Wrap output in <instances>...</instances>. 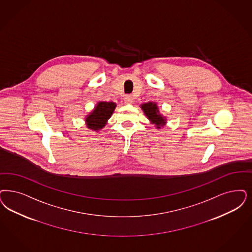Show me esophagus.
Masks as SVG:
<instances>
[{
    "label": "esophagus",
    "instance_id": "1",
    "mask_svg": "<svg viewBox=\"0 0 252 252\" xmlns=\"http://www.w3.org/2000/svg\"><path fill=\"white\" fill-rule=\"evenodd\" d=\"M124 101H125L126 104H131V103L133 102V97H132V95H126V96L124 97Z\"/></svg>",
    "mask_w": 252,
    "mask_h": 252
}]
</instances>
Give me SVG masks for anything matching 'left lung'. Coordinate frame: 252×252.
<instances>
[{"mask_svg":"<svg viewBox=\"0 0 252 252\" xmlns=\"http://www.w3.org/2000/svg\"><path fill=\"white\" fill-rule=\"evenodd\" d=\"M142 112L152 125H155L157 129H161L166 125V117L161 114L156 102H147L140 105Z\"/></svg>","mask_w":252,"mask_h":252,"instance_id":"1","label":"left lung"}]
</instances>
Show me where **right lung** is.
Returning <instances> with one entry per match:
<instances>
[{
  "instance_id": "right-lung-1",
  "label": "right lung",
  "mask_w": 252,
  "mask_h": 252,
  "mask_svg": "<svg viewBox=\"0 0 252 252\" xmlns=\"http://www.w3.org/2000/svg\"><path fill=\"white\" fill-rule=\"evenodd\" d=\"M115 108L116 103L112 101H98L94 109L85 117L87 128L95 132L102 129L111 118Z\"/></svg>"
}]
</instances>
